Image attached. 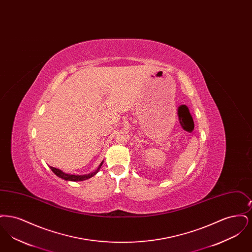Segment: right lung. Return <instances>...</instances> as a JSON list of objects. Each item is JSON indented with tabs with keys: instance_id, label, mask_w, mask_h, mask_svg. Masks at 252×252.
Returning <instances> with one entry per match:
<instances>
[{
	"instance_id": "add662e5",
	"label": "right lung",
	"mask_w": 252,
	"mask_h": 252,
	"mask_svg": "<svg viewBox=\"0 0 252 252\" xmlns=\"http://www.w3.org/2000/svg\"><path fill=\"white\" fill-rule=\"evenodd\" d=\"M103 164V161L101 162V164L98 166L97 170H95L94 172L91 173V174H88V175H82V176H79V175H69V174H65L64 172H62L60 169H57V168L52 167L50 166V169L59 177L61 178L62 180H71V181H81V180H86L92 177H94L96 173L99 171V169L101 168Z\"/></svg>"
}]
</instances>
